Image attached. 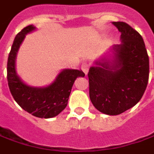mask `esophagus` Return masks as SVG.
<instances>
[{
  "mask_svg": "<svg viewBox=\"0 0 154 154\" xmlns=\"http://www.w3.org/2000/svg\"><path fill=\"white\" fill-rule=\"evenodd\" d=\"M81 68H82V70L84 72V73L87 74L88 72V69H89V66H88V64H87V63H82V66H81Z\"/></svg>",
  "mask_w": 154,
  "mask_h": 154,
  "instance_id": "1",
  "label": "esophagus"
}]
</instances>
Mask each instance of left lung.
<instances>
[{
  "label": "left lung",
  "instance_id": "1",
  "mask_svg": "<svg viewBox=\"0 0 154 154\" xmlns=\"http://www.w3.org/2000/svg\"><path fill=\"white\" fill-rule=\"evenodd\" d=\"M113 24L121 32L112 62L96 61L88 72L89 97L96 109L119 115L137 104L149 79V57L141 35L124 22Z\"/></svg>",
  "mask_w": 154,
  "mask_h": 154
}]
</instances>
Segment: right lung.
Wrapping results in <instances>:
<instances>
[{
	"instance_id": "add662e5",
	"label": "right lung",
	"mask_w": 154,
	"mask_h": 154,
	"mask_svg": "<svg viewBox=\"0 0 154 154\" xmlns=\"http://www.w3.org/2000/svg\"><path fill=\"white\" fill-rule=\"evenodd\" d=\"M34 29L33 25H29L15 38L8 59V84L13 98L25 111L37 117L51 118L65 109L74 81L77 77H84L85 73L79 70L66 69L57 76L54 82L46 88H31L25 85L17 75L15 61L17 51L25 35Z\"/></svg>"
}]
</instances>
